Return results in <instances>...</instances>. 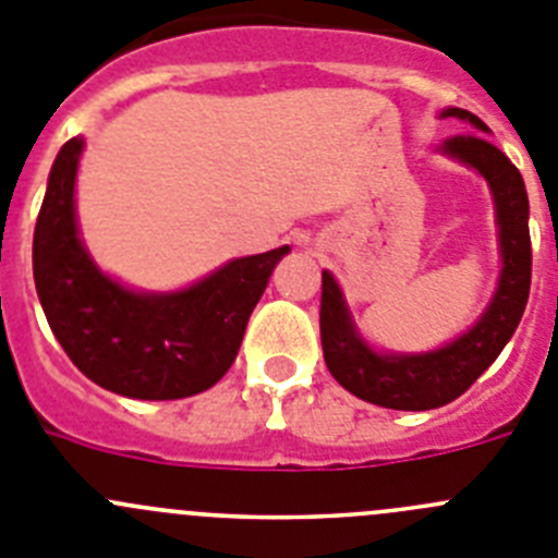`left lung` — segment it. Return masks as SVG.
<instances>
[{
    "mask_svg": "<svg viewBox=\"0 0 558 558\" xmlns=\"http://www.w3.org/2000/svg\"><path fill=\"white\" fill-rule=\"evenodd\" d=\"M442 119H462L473 130L442 143V151L464 166L476 168L487 179L495 198V221L500 240L498 290L482 318L446 349L428 354H379L356 331L345 299L335 276L324 270L320 290V342L329 373L356 398L376 407L423 412L451 403L498 360L512 340L531 288V234L529 196L523 177L512 160L493 146L482 132H489L478 116L459 107L442 110Z\"/></svg>",
    "mask_w": 558,
    "mask_h": 558,
    "instance_id": "obj_1",
    "label": "left lung"
}]
</instances>
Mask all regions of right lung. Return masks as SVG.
<instances>
[{"instance_id":"1","label":"right lung","mask_w":558,"mask_h":558,"mask_svg":"<svg viewBox=\"0 0 558 558\" xmlns=\"http://www.w3.org/2000/svg\"><path fill=\"white\" fill-rule=\"evenodd\" d=\"M82 137L54 160L33 238V274L54 337L90 381L141 401L209 390L232 367L270 270L290 252L240 257L177 293H135L101 274L76 232Z\"/></svg>"}]
</instances>
